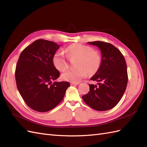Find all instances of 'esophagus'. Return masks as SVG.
<instances>
[{"label":"esophagus","mask_w":147,"mask_h":147,"mask_svg":"<svg viewBox=\"0 0 147 147\" xmlns=\"http://www.w3.org/2000/svg\"><path fill=\"white\" fill-rule=\"evenodd\" d=\"M80 83L79 82H76V83H75V82H70V84L71 85H75V84H78Z\"/></svg>","instance_id":"esophagus-1"}]
</instances>
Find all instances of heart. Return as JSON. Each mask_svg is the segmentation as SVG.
<instances>
[{"label": "heart", "mask_w": 147, "mask_h": 147, "mask_svg": "<svg viewBox=\"0 0 147 147\" xmlns=\"http://www.w3.org/2000/svg\"><path fill=\"white\" fill-rule=\"evenodd\" d=\"M65 53L68 58L61 51H56L52 57V63L59 71L68 68V58L76 59V69H69L62 74L61 78L65 81L78 82L87 74L93 75L99 69L102 58L99 53L90 46L81 43H73L66 48Z\"/></svg>", "instance_id": "obj_1"}]
</instances>
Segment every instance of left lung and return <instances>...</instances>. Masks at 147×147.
<instances>
[{
  "mask_svg": "<svg viewBox=\"0 0 147 147\" xmlns=\"http://www.w3.org/2000/svg\"><path fill=\"white\" fill-rule=\"evenodd\" d=\"M88 43L99 48L102 58L99 69L91 78L98 82V84H89L90 91L82 96L83 100L97 111L112 109L121 100L127 86L128 76L125 59L112 44L102 41Z\"/></svg>",
  "mask_w": 147,
  "mask_h": 147,
  "instance_id": "1",
  "label": "left lung"
}]
</instances>
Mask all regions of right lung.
<instances>
[{
	"label": "right lung",
	"instance_id": "1",
	"mask_svg": "<svg viewBox=\"0 0 147 147\" xmlns=\"http://www.w3.org/2000/svg\"><path fill=\"white\" fill-rule=\"evenodd\" d=\"M59 47L52 41L37 40L24 49L17 62V88L25 103L37 112L54 109L70 86L68 82L51 83L60 75L52 63V57Z\"/></svg>",
	"mask_w": 147,
	"mask_h": 147
}]
</instances>
